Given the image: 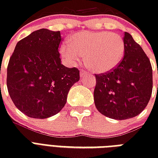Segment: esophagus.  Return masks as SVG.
<instances>
[{
    "label": "esophagus",
    "instance_id": "esophagus-1",
    "mask_svg": "<svg viewBox=\"0 0 158 158\" xmlns=\"http://www.w3.org/2000/svg\"><path fill=\"white\" fill-rule=\"evenodd\" d=\"M87 74V71H85V70H84V69H81L80 70V76L83 77L84 76V75H86Z\"/></svg>",
    "mask_w": 158,
    "mask_h": 158
}]
</instances>
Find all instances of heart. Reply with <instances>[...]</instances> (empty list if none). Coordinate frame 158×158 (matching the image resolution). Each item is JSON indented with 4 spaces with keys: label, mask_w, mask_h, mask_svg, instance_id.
<instances>
[{
    "label": "heart",
    "mask_w": 158,
    "mask_h": 158,
    "mask_svg": "<svg viewBox=\"0 0 158 158\" xmlns=\"http://www.w3.org/2000/svg\"><path fill=\"white\" fill-rule=\"evenodd\" d=\"M125 49L124 39L117 33L83 31L62 43L60 51L69 64H75L84 56L89 69L97 73H106L119 64Z\"/></svg>",
    "instance_id": "b5f03b06"
}]
</instances>
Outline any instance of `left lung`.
Wrapping results in <instances>:
<instances>
[{
    "label": "left lung",
    "instance_id": "8db88e82",
    "mask_svg": "<svg viewBox=\"0 0 158 158\" xmlns=\"http://www.w3.org/2000/svg\"><path fill=\"white\" fill-rule=\"evenodd\" d=\"M125 53L115 69L95 74L94 102L99 112L115 120L135 117L147 106L152 92V69L139 44L125 33Z\"/></svg>",
    "mask_w": 158,
    "mask_h": 158
}]
</instances>
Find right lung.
<instances>
[{
    "label": "right lung",
    "instance_id": "add662e5",
    "mask_svg": "<svg viewBox=\"0 0 158 158\" xmlns=\"http://www.w3.org/2000/svg\"><path fill=\"white\" fill-rule=\"evenodd\" d=\"M60 31L42 28L16 44L7 66L6 84L11 100L29 117L45 119L66 103L67 94L79 80V70L61 64Z\"/></svg>",
    "mask_w": 158,
    "mask_h": 158
}]
</instances>
